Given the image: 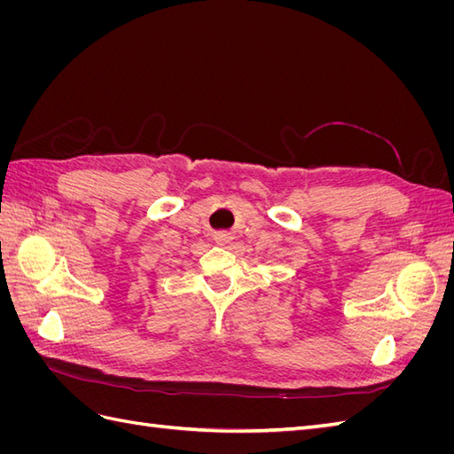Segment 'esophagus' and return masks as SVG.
I'll return each mask as SVG.
<instances>
[{"label":"esophagus","instance_id":"34e87169","mask_svg":"<svg viewBox=\"0 0 454 454\" xmlns=\"http://www.w3.org/2000/svg\"><path fill=\"white\" fill-rule=\"evenodd\" d=\"M214 240H215L217 244H225V242L231 240V237H229V232H225V231H217L215 235H214Z\"/></svg>","mask_w":454,"mask_h":454}]
</instances>
